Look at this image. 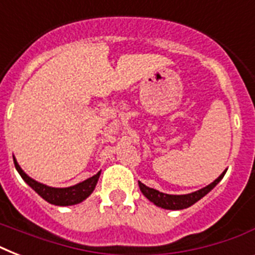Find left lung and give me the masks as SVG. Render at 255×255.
I'll list each match as a JSON object with an SVG mask.
<instances>
[{
  "label": "left lung",
  "mask_w": 255,
  "mask_h": 255,
  "mask_svg": "<svg viewBox=\"0 0 255 255\" xmlns=\"http://www.w3.org/2000/svg\"><path fill=\"white\" fill-rule=\"evenodd\" d=\"M226 170H224L220 176H218L216 180H214L212 184L206 185L205 188H202L200 190H196L193 193L189 194H167L163 193V192H159V190L153 189V188H149V186L144 185L143 182L139 181V186L141 193L145 196V197L149 200L151 202H153L156 206H160L163 209H169V210H181L185 209V208H189L193 204L201 200L205 194H208L210 190L213 189L214 186L217 185L218 182L221 181L224 174H225Z\"/></svg>",
  "instance_id": "left-lung-1"
}]
</instances>
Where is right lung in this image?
Masks as SVG:
<instances>
[{"instance_id": "1", "label": "right lung", "mask_w": 255, "mask_h": 255, "mask_svg": "<svg viewBox=\"0 0 255 255\" xmlns=\"http://www.w3.org/2000/svg\"><path fill=\"white\" fill-rule=\"evenodd\" d=\"M14 165H15V169L18 170V173L21 174V177L25 180V182L29 186H31L35 192H37L39 196H41L43 200H46L50 204L58 206H69V205H75V204H79L83 200L90 196V194L94 192L96 186V182L99 180L100 172H98L96 174H94L92 177L87 178L85 181L79 182L77 185L69 186V188H53V186H47L45 184H41V182L35 181L31 177H29L27 174L22 170V168L18 165L17 160L13 156Z\"/></svg>"}]
</instances>
